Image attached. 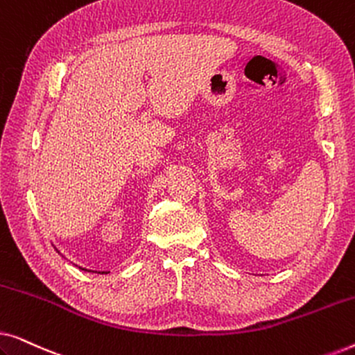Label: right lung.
Listing matches in <instances>:
<instances>
[{
	"label": "right lung",
	"instance_id": "1",
	"mask_svg": "<svg viewBox=\"0 0 355 355\" xmlns=\"http://www.w3.org/2000/svg\"><path fill=\"white\" fill-rule=\"evenodd\" d=\"M58 254H60V250H58ZM79 268H80V270H84V271H92V270H85V268H82V266H79ZM95 273H101V275H103V273H108V271H95Z\"/></svg>",
	"mask_w": 355,
	"mask_h": 355
}]
</instances>
